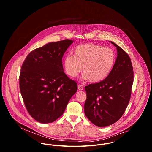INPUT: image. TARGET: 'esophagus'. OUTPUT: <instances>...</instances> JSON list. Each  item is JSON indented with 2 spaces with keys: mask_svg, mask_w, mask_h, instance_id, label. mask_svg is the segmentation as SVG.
<instances>
[{
  "mask_svg": "<svg viewBox=\"0 0 152 152\" xmlns=\"http://www.w3.org/2000/svg\"><path fill=\"white\" fill-rule=\"evenodd\" d=\"M77 87H78V89L80 90V91H82V90H83V89H84V88H83V87L81 85H80V84H78Z\"/></svg>",
  "mask_w": 152,
  "mask_h": 152,
  "instance_id": "esophagus-1",
  "label": "esophagus"
}]
</instances>
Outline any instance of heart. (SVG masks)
Returning <instances> with one entry per match:
<instances>
[{
  "label": "heart",
  "instance_id": "obj_1",
  "mask_svg": "<svg viewBox=\"0 0 152 152\" xmlns=\"http://www.w3.org/2000/svg\"><path fill=\"white\" fill-rule=\"evenodd\" d=\"M116 61V55L110 48L94 43L81 44L73 51V56L67 55L64 61L66 73L76 77L82 71L83 77L92 83H99L105 79L112 70Z\"/></svg>",
  "mask_w": 152,
  "mask_h": 152
}]
</instances>
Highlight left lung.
Masks as SVG:
<instances>
[{
	"instance_id": "left-lung-1",
	"label": "left lung",
	"mask_w": 152,
	"mask_h": 152,
	"mask_svg": "<svg viewBox=\"0 0 152 152\" xmlns=\"http://www.w3.org/2000/svg\"><path fill=\"white\" fill-rule=\"evenodd\" d=\"M110 42L117 51L112 70L102 81L85 87L84 113L99 127L112 125L122 117L130 100L134 78L129 55L116 44Z\"/></svg>"
}]
</instances>
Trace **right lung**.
I'll return each mask as SVG.
<instances>
[{"instance_id": "right-lung-1", "label": "right lung", "mask_w": 152, "mask_h": 152, "mask_svg": "<svg viewBox=\"0 0 152 152\" xmlns=\"http://www.w3.org/2000/svg\"><path fill=\"white\" fill-rule=\"evenodd\" d=\"M71 40L52 42L31 52L22 65L20 91L29 115L37 121L52 123L61 116L77 91L64 72L62 58Z\"/></svg>"}]
</instances>
